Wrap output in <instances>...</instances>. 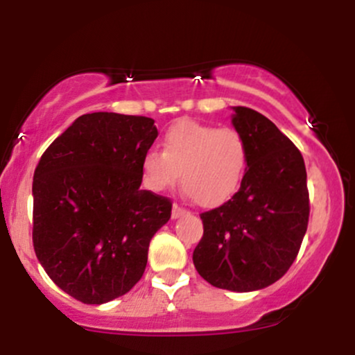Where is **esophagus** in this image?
Wrapping results in <instances>:
<instances>
[{"mask_svg":"<svg viewBox=\"0 0 355 355\" xmlns=\"http://www.w3.org/2000/svg\"><path fill=\"white\" fill-rule=\"evenodd\" d=\"M185 214H187V210L183 209V207L177 205V203H175L173 209H172V217L173 218H178V217H182V215H185Z\"/></svg>","mask_w":355,"mask_h":355,"instance_id":"1","label":"esophagus"}]
</instances>
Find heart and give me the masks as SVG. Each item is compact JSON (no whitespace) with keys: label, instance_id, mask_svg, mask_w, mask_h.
Masks as SVG:
<instances>
[{"label":"heart","instance_id":"obj_1","mask_svg":"<svg viewBox=\"0 0 355 355\" xmlns=\"http://www.w3.org/2000/svg\"><path fill=\"white\" fill-rule=\"evenodd\" d=\"M247 160V141L239 130L182 120L166 130L164 152L144 155L141 177L152 191L170 189L182 177L185 191L198 205L217 207L239 190Z\"/></svg>","mask_w":355,"mask_h":355}]
</instances>
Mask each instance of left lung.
Masks as SVG:
<instances>
[{"mask_svg":"<svg viewBox=\"0 0 355 355\" xmlns=\"http://www.w3.org/2000/svg\"><path fill=\"white\" fill-rule=\"evenodd\" d=\"M234 110L248 168L229 202L200 215L203 237L193 266L214 287L252 292L277 282L294 263L311 205L299 148L255 110Z\"/></svg>","mask_w":355,"mask_h":355,"instance_id":"1","label":"left lung"}]
</instances>
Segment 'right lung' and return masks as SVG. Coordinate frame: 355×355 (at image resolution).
Listing matches in <instances>:
<instances>
[{
  "label": "right lung",
  "mask_w": 355,
  "mask_h": 355,
  "mask_svg": "<svg viewBox=\"0 0 355 355\" xmlns=\"http://www.w3.org/2000/svg\"><path fill=\"white\" fill-rule=\"evenodd\" d=\"M152 118L81 115L44 150L33 177V247L44 272L83 304L125 295L144 275L170 198L140 190Z\"/></svg>",
  "instance_id": "right-lung-1"
}]
</instances>
